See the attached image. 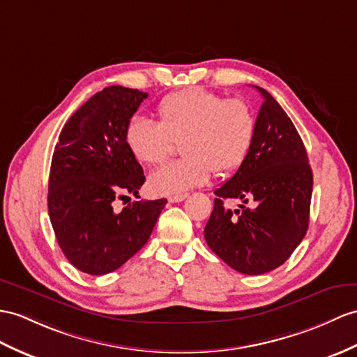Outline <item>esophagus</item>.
I'll list each match as a JSON object with an SVG mask.
<instances>
[{
    "instance_id": "34e87169",
    "label": "esophagus",
    "mask_w": 357,
    "mask_h": 357,
    "mask_svg": "<svg viewBox=\"0 0 357 357\" xmlns=\"http://www.w3.org/2000/svg\"><path fill=\"white\" fill-rule=\"evenodd\" d=\"M185 198H188V194H178V195L169 197L168 202H169V203H180V202H183Z\"/></svg>"
}]
</instances>
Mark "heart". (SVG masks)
<instances>
[{
  "label": "heart",
  "instance_id": "heart-1",
  "mask_svg": "<svg viewBox=\"0 0 357 357\" xmlns=\"http://www.w3.org/2000/svg\"><path fill=\"white\" fill-rule=\"evenodd\" d=\"M159 123L135 116L126 127V144L144 165L167 160L172 142L185 158L165 165L149 178L155 195H178L225 176L245 162L256 135L253 107L242 98H227L202 88L172 92L158 104Z\"/></svg>",
  "mask_w": 357,
  "mask_h": 357
}]
</instances>
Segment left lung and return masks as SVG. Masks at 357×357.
I'll return each instance as SVG.
<instances>
[{
	"label": "left lung",
	"instance_id": "1",
	"mask_svg": "<svg viewBox=\"0 0 357 357\" xmlns=\"http://www.w3.org/2000/svg\"><path fill=\"white\" fill-rule=\"evenodd\" d=\"M256 89L264 102L253 145L234 176L215 190L213 212L204 227L213 253L248 275L279 268L300 245L309 227L314 186L297 128L271 93ZM230 197L254 204L231 211L223 206Z\"/></svg>",
	"mask_w": 357,
	"mask_h": 357
}]
</instances>
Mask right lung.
I'll list each match as a JSON object with an SVG mask.
<instances>
[{"mask_svg":"<svg viewBox=\"0 0 357 357\" xmlns=\"http://www.w3.org/2000/svg\"><path fill=\"white\" fill-rule=\"evenodd\" d=\"M146 92L109 86L68 119L54 149L48 213L63 255L77 269L102 275L141 250L167 198L136 202L115 212L113 202L137 197L142 167L128 151L126 127Z\"/></svg>","mask_w":357,"mask_h":357,"instance_id":"1","label":"right lung"}]
</instances>
